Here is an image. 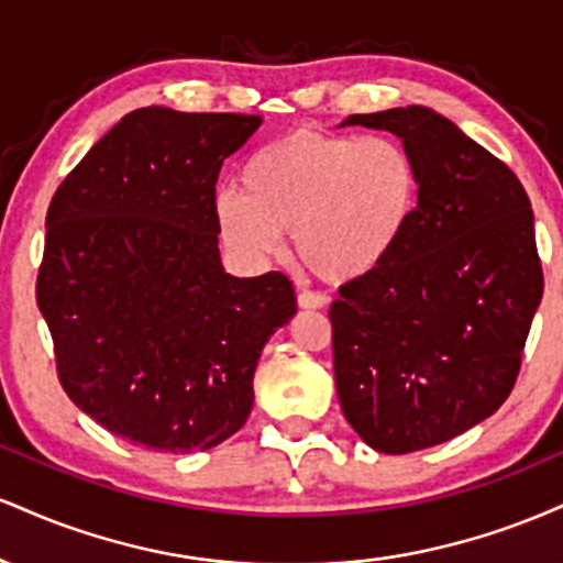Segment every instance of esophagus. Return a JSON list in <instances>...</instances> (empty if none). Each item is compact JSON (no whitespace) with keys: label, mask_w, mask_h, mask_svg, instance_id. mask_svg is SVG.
Instances as JSON below:
<instances>
[{"label":"esophagus","mask_w":563,"mask_h":563,"mask_svg":"<svg viewBox=\"0 0 563 563\" xmlns=\"http://www.w3.org/2000/svg\"><path fill=\"white\" fill-rule=\"evenodd\" d=\"M328 299L322 294H312V290H301L299 294V307L301 309H322Z\"/></svg>","instance_id":"esophagus-1"}]
</instances>
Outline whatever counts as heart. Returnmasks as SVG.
Here are the masks:
<instances>
[{
	"instance_id": "1",
	"label": "heart",
	"mask_w": 563,
	"mask_h": 563,
	"mask_svg": "<svg viewBox=\"0 0 563 563\" xmlns=\"http://www.w3.org/2000/svg\"><path fill=\"white\" fill-rule=\"evenodd\" d=\"M243 190L222 187L214 219L245 262L280 251L290 230L296 256L328 283L367 277L394 254L418 206V166L386 134L344 137L294 129L260 147L241 172Z\"/></svg>"
}]
</instances>
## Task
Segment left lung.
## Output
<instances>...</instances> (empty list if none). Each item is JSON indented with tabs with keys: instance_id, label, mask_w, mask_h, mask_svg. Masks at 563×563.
Listing matches in <instances>:
<instances>
[{
	"instance_id": "left-lung-1",
	"label": "left lung",
	"mask_w": 563,
	"mask_h": 563,
	"mask_svg": "<svg viewBox=\"0 0 563 563\" xmlns=\"http://www.w3.org/2000/svg\"><path fill=\"white\" fill-rule=\"evenodd\" d=\"M418 166L410 228L331 303L335 391L367 448L405 455L474 429L508 399L542 299L534 214L516 174L423 106L357 113Z\"/></svg>"
}]
</instances>
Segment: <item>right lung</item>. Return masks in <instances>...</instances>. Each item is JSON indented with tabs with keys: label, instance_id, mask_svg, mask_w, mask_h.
Returning <instances> with one entry per match:
<instances>
[{
	"label": "right lung",
	"instance_id": "obj_1",
	"mask_svg": "<svg viewBox=\"0 0 563 563\" xmlns=\"http://www.w3.org/2000/svg\"><path fill=\"white\" fill-rule=\"evenodd\" d=\"M260 115L126 113L57 187L36 303L70 402L147 450L235 434L254 371L296 314L283 273H224L214 185Z\"/></svg>",
	"mask_w": 563,
	"mask_h": 563
}]
</instances>
